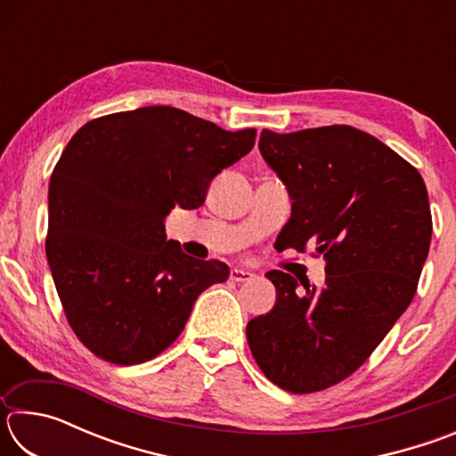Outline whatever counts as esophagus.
I'll use <instances>...</instances> for the list:
<instances>
[{"label": "esophagus", "instance_id": "34e87169", "mask_svg": "<svg viewBox=\"0 0 456 456\" xmlns=\"http://www.w3.org/2000/svg\"><path fill=\"white\" fill-rule=\"evenodd\" d=\"M253 275L249 269H239V267H235V269H231V280L233 281H249V280H253Z\"/></svg>", "mask_w": 456, "mask_h": 456}]
</instances>
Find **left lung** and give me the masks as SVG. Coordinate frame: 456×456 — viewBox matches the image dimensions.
<instances>
[{"instance_id":"1","label":"left lung","mask_w":456,"mask_h":456,"mask_svg":"<svg viewBox=\"0 0 456 456\" xmlns=\"http://www.w3.org/2000/svg\"><path fill=\"white\" fill-rule=\"evenodd\" d=\"M259 152L291 199L277 249L314 247L326 283L267 272L275 305L247 323V342L269 380L307 395L356 372L411 305L430 247L428 192L390 146L346 125L264 130Z\"/></svg>"}]
</instances>
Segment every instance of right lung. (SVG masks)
<instances>
[{
    "instance_id": "1",
    "label": "right lung",
    "mask_w": 456,
    "mask_h": 456,
    "mask_svg": "<svg viewBox=\"0 0 456 456\" xmlns=\"http://www.w3.org/2000/svg\"><path fill=\"white\" fill-rule=\"evenodd\" d=\"M256 144L173 106L90 120L68 142L48 191L45 256L74 334L98 358L133 366L159 356L195 299L229 277L221 261L167 239L175 207L199 209L223 168Z\"/></svg>"
}]
</instances>
